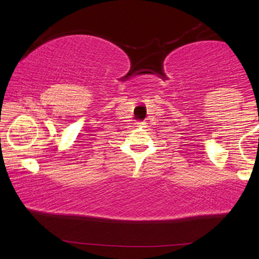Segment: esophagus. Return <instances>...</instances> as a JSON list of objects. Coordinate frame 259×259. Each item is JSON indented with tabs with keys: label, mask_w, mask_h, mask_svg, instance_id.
Wrapping results in <instances>:
<instances>
[{
	"label": "esophagus",
	"mask_w": 259,
	"mask_h": 259,
	"mask_svg": "<svg viewBox=\"0 0 259 259\" xmlns=\"http://www.w3.org/2000/svg\"><path fill=\"white\" fill-rule=\"evenodd\" d=\"M138 127H146V121H139Z\"/></svg>",
	"instance_id": "esophagus-1"
}]
</instances>
